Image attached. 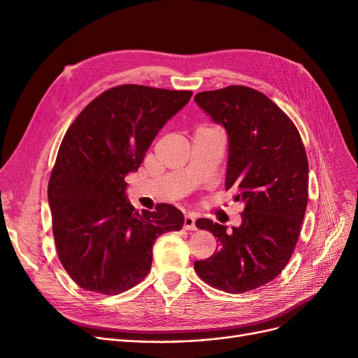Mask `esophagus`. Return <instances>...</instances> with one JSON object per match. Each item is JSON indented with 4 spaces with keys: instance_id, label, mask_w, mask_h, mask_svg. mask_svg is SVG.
Here are the masks:
<instances>
[{
    "instance_id": "obj_1",
    "label": "esophagus",
    "mask_w": 358,
    "mask_h": 358,
    "mask_svg": "<svg viewBox=\"0 0 358 358\" xmlns=\"http://www.w3.org/2000/svg\"><path fill=\"white\" fill-rule=\"evenodd\" d=\"M183 228L187 231H195V217L192 215H185V220H183Z\"/></svg>"
}]
</instances>
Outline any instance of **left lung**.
Masks as SVG:
<instances>
[{"instance_id":"left-lung-1","label":"left lung","mask_w":358,"mask_h":358,"mask_svg":"<svg viewBox=\"0 0 358 358\" xmlns=\"http://www.w3.org/2000/svg\"><path fill=\"white\" fill-rule=\"evenodd\" d=\"M195 103L228 136L225 189L244 206L241 225L199 219L219 248L194 268L203 281L227 293L273 281L290 261L308 203V159L298 129L268 97L244 85L195 94Z\"/></svg>"}]
</instances>
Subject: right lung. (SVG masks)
Returning <instances> with one entry per match:
<instances>
[{"label":"right lung","instance_id":"1","mask_svg":"<svg viewBox=\"0 0 358 358\" xmlns=\"http://www.w3.org/2000/svg\"><path fill=\"white\" fill-rule=\"evenodd\" d=\"M191 96L118 85L97 96L68 129L47 195L59 259L81 289L118 294L134 287L150 273L155 240L182 229L183 213L171 204L138 212L124 179Z\"/></svg>","mask_w":358,"mask_h":358}]
</instances>
